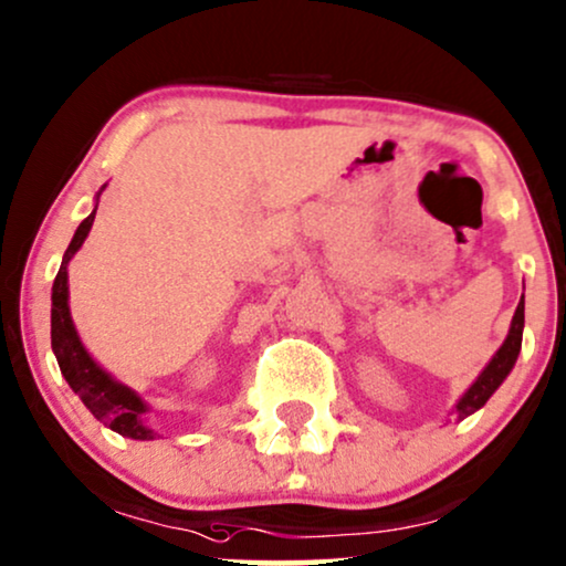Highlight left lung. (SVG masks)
<instances>
[{
	"label": "left lung",
	"instance_id": "left-lung-1",
	"mask_svg": "<svg viewBox=\"0 0 566 566\" xmlns=\"http://www.w3.org/2000/svg\"><path fill=\"white\" fill-rule=\"evenodd\" d=\"M523 327H525V296H520V304L515 310V317H512L510 333L504 337V343L499 346V350L491 356V361L483 366V371L475 377V381L462 392V398L454 402L452 413L458 416V421L468 418L475 410H481L486 406V400L499 390L507 374L515 366L517 356H520V346H523Z\"/></svg>",
	"mask_w": 566,
	"mask_h": 566
}]
</instances>
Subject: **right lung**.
Here are the masks:
<instances>
[{
    "instance_id": "obj_1",
    "label": "right lung",
    "mask_w": 566,
    "mask_h": 566,
    "mask_svg": "<svg viewBox=\"0 0 566 566\" xmlns=\"http://www.w3.org/2000/svg\"><path fill=\"white\" fill-rule=\"evenodd\" d=\"M106 185L95 195V208L83 223L77 226L75 237H72L67 252L62 256V268L54 277V289H51V348H54L56 364L62 369V377L67 379L72 392L85 402V408L104 421L108 429L127 439H139V442H150V439L160 437L145 423V413H148V402L132 390V387L122 385L114 374H108L95 358L87 354V348L80 340L75 322H72L70 312V260L83 247V241L91 233L95 210H98V197L104 192Z\"/></svg>"
}]
</instances>
